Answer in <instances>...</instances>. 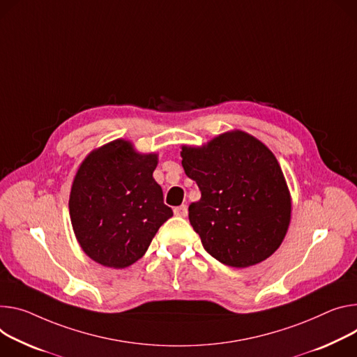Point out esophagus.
Segmentation results:
<instances>
[{
    "instance_id": "esophagus-1",
    "label": "esophagus",
    "mask_w": 357,
    "mask_h": 357,
    "mask_svg": "<svg viewBox=\"0 0 357 357\" xmlns=\"http://www.w3.org/2000/svg\"><path fill=\"white\" fill-rule=\"evenodd\" d=\"M174 213L176 215V216H181V218H185L186 215H188V208H186V205H181V206H178V208H175L174 209Z\"/></svg>"
}]
</instances>
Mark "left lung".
<instances>
[{
    "instance_id": "left-lung-1",
    "label": "left lung",
    "mask_w": 357,
    "mask_h": 357,
    "mask_svg": "<svg viewBox=\"0 0 357 357\" xmlns=\"http://www.w3.org/2000/svg\"><path fill=\"white\" fill-rule=\"evenodd\" d=\"M182 167L202 197L189 222L204 248L232 268L261 264L282 245L291 198L273 152L234 129L201 146L182 145Z\"/></svg>"
}]
</instances>
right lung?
I'll list each match as a JSON object with an SVG mask.
<instances>
[{"instance_id": "1", "label": "right lung", "mask_w": 357, "mask_h": 357, "mask_svg": "<svg viewBox=\"0 0 357 357\" xmlns=\"http://www.w3.org/2000/svg\"><path fill=\"white\" fill-rule=\"evenodd\" d=\"M156 165L158 153H141L121 138L82 160L71 186L70 218L79 246L96 264L114 269L135 264L174 215L152 176Z\"/></svg>"}]
</instances>
